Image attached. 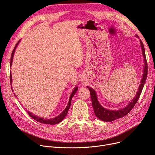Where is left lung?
<instances>
[{
    "label": "left lung",
    "instance_id": "left-lung-1",
    "mask_svg": "<svg viewBox=\"0 0 155 155\" xmlns=\"http://www.w3.org/2000/svg\"><path fill=\"white\" fill-rule=\"evenodd\" d=\"M136 36L138 38V36L136 35ZM140 41L141 44V50H142L144 62V67H143V74L141 80V83H140L141 84L140 85L139 88H138V91L137 92L134 98H133V100H131V101L129 103V104L127 105V106H126L123 109H120L117 110H109L104 108L99 102L98 99H97L96 92L94 91V89H93L90 87L87 86V88H88V90L90 91L91 99H92V107L94 110L95 114L99 119L104 122H111L117 119H119L125 116L132 110V109L134 107L135 104L137 102V100L140 98V96L141 94L144 83L146 82V77H147V73H148V65H147V61H146V58L144 47L141 39L140 40Z\"/></svg>",
    "mask_w": 155,
    "mask_h": 155
}]
</instances>
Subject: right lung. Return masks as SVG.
<instances>
[{
	"mask_svg": "<svg viewBox=\"0 0 155 155\" xmlns=\"http://www.w3.org/2000/svg\"><path fill=\"white\" fill-rule=\"evenodd\" d=\"M20 42V40L18 42V43L15 45L14 50L12 51V54H11V63H10V67H11L12 66V60H13V58H14V53H15V49L16 48H17L18 45H19ZM12 75H11V72H10V81H11V84L12 85ZM11 88H12V91L13 92V88L12 87H11ZM78 90V87H76L74 88V89H73V91H72L71 95H70V99H69V102L68 103V105L66 107V108H65V109L60 114H59L58 116H56L55 117H53L52 119H44V118H42V117H39L37 116H35V114H33L31 113V112L29 111H27V113L29 115L30 117H31L32 119H35V120L39 122V123H43V124H51V125H54V124H58L59 123H60V122L63 120V119L65 117V116H67V113H68V111L70 109V107L71 105V99H72V97L74 96V95L75 94V93L77 92ZM15 96V94H14ZM25 109V108H24Z\"/></svg>",
	"mask_w": 155,
	"mask_h": 155,
	"instance_id": "1",
	"label": "right lung"
}]
</instances>
